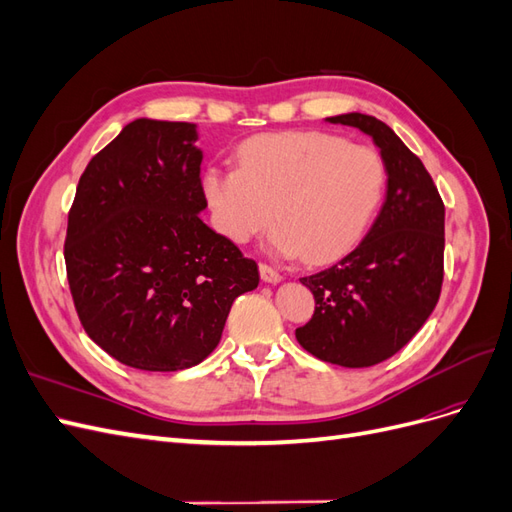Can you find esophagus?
I'll return each mask as SVG.
<instances>
[{"mask_svg":"<svg viewBox=\"0 0 512 512\" xmlns=\"http://www.w3.org/2000/svg\"><path fill=\"white\" fill-rule=\"evenodd\" d=\"M260 277L262 280H265L267 284H280L284 277H282V273H277L273 267H269V265H260Z\"/></svg>","mask_w":512,"mask_h":512,"instance_id":"34e87169","label":"esophagus"}]
</instances>
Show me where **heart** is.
Listing matches in <instances>:
<instances>
[{"label": "heart", "mask_w": 512, "mask_h": 512, "mask_svg": "<svg viewBox=\"0 0 512 512\" xmlns=\"http://www.w3.org/2000/svg\"><path fill=\"white\" fill-rule=\"evenodd\" d=\"M237 160L239 168H209L203 177L215 226L247 243L275 220L273 250L309 265L354 250L386 192L380 153L327 132L258 134L241 143Z\"/></svg>", "instance_id": "heart-1"}]
</instances>
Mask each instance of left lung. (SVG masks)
<instances>
[{"mask_svg":"<svg viewBox=\"0 0 512 512\" xmlns=\"http://www.w3.org/2000/svg\"><path fill=\"white\" fill-rule=\"evenodd\" d=\"M371 136L386 164V200L354 252L301 284L316 299L297 342L316 359L371 367L404 348L431 316L444 277V203L423 162L384 121L327 117Z\"/></svg>","mask_w":512,"mask_h":512,"instance_id":"left-lung-1","label":"left lung"}]
</instances>
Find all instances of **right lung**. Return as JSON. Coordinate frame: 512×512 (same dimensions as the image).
I'll use <instances>...</instances> for the list:
<instances>
[{"label":"right lung","instance_id":"right-lung-1","mask_svg":"<svg viewBox=\"0 0 512 512\" xmlns=\"http://www.w3.org/2000/svg\"><path fill=\"white\" fill-rule=\"evenodd\" d=\"M196 123L134 119L87 164L68 215L66 269L83 329L119 363L177 371L220 344L258 265L198 218Z\"/></svg>","mask_w":512,"mask_h":512}]
</instances>
